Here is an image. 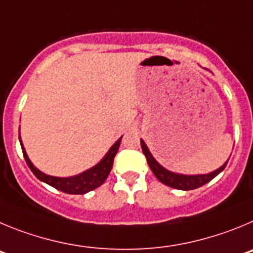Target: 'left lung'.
<instances>
[{
    "instance_id": "8db88e82",
    "label": "left lung",
    "mask_w": 253,
    "mask_h": 253,
    "mask_svg": "<svg viewBox=\"0 0 253 253\" xmlns=\"http://www.w3.org/2000/svg\"><path fill=\"white\" fill-rule=\"evenodd\" d=\"M141 147H142V152L146 156L147 164H149L150 169L154 172V175L158 177L159 180L163 184L168 186H171L174 189H180V190H193V189H197L199 186L204 185V184L209 183V181L213 179V177L217 176L220 171H222L227 165L226 164L223 166H220L219 169L215 170V171L211 172V174L206 175H180V174H175V172L169 171V170L164 169L163 166L158 163L152 158V155L150 154L149 149L145 145L142 140H141Z\"/></svg>"
}]
</instances>
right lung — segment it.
<instances>
[{
	"mask_svg": "<svg viewBox=\"0 0 253 253\" xmlns=\"http://www.w3.org/2000/svg\"><path fill=\"white\" fill-rule=\"evenodd\" d=\"M120 143H121V138L111 147L110 151L107 152V155L104 156L101 163L97 164L92 169L72 177H55L44 174V172L36 169L35 166L33 165V163L29 160L26 152H25L24 146H22V142L21 149L27 166L30 168V170L34 172V175L38 177L39 180L44 181V183L49 184L53 188L58 189V190H60L63 193H67V194H85V193L90 192L93 189L101 186L107 179V176L110 175L111 169H112L113 166V159H115L116 154H117Z\"/></svg>",
	"mask_w": 253,
	"mask_h": 253,
	"instance_id": "add662e5",
	"label": "right lung"
}]
</instances>
